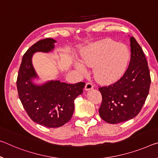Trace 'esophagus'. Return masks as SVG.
I'll list each match as a JSON object with an SVG mask.
<instances>
[{
	"mask_svg": "<svg viewBox=\"0 0 158 158\" xmlns=\"http://www.w3.org/2000/svg\"><path fill=\"white\" fill-rule=\"evenodd\" d=\"M94 88V85H93L92 83L91 82H87L86 84V86H85V89L86 90V91H89V90H91Z\"/></svg>",
	"mask_w": 158,
	"mask_h": 158,
	"instance_id": "esophagus-1",
	"label": "esophagus"
}]
</instances>
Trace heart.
<instances>
[{
	"instance_id": "1",
	"label": "heart",
	"mask_w": 158,
	"mask_h": 158,
	"mask_svg": "<svg viewBox=\"0 0 158 158\" xmlns=\"http://www.w3.org/2000/svg\"><path fill=\"white\" fill-rule=\"evenodd\" d=\"M130 51L124 44L111 39H106L89 46L81 54V60L86 65H94V74L98 81L104 83L114 81L124 74L130 60ZM77 70L82 74L86 67L77 63Z\"/></svg>"
}]
</instances>
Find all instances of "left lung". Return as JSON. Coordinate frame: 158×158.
Listing matches in <instances>:
<instances>
[{"label": "left lung", "instance_id": "obj_1", "mask_svg": "<svg viewBox=\"0 0 158 158\" xmlns=\"http://www.w3.org/2000/svg\"><path fill=\"white\" fill-rule=\"evenodd\" d=\"M130 46L131 59L123 76L114 83L98 89L102 95L99 114L110 124L136 117L149 93L151 79L146 56L133 36L130 37Z\"/></svg>", "mask_w": 158, "mask_h": 158}]
</instances>
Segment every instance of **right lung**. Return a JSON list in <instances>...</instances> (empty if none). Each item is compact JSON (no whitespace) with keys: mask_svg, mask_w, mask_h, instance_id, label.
<instances>
[{"mask_svg":"<svg viewBox=\"0 0 158 158\" xmlns=\"http://www.w3.org/2000/svg\"><path fill=\"white\" fill-rule=\"evenodd\" d=\"M52 39L40 40L27 50L22 57L17 79L18 96L27 114L34 122L48 128L63 126L72 118L74 101L83 93L84 82L69 84L51 81L41 86L31 81L37 75L31 63L36 52H48L54 48Z\"/></svg>","mask_w":158,"mask_h":158,"instance_id":"obj_1","label":"right lung"}]
</instances>
